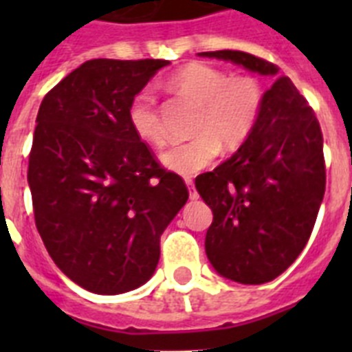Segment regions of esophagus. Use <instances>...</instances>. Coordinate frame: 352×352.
<instances>
[{
  "mask_svg": "<svg viewBox=\"0 0 352 352\" xmlns=\"http://www.w3.org/2000/svg\"><path fill=\"white\" fill-rule=\"evenodd\" d=\"M185 183H186V186H188V195H190V201H197V199H199V194H197V192H195L194 182H192V179L186 178V179H185Z\"/></svg>",
  "mask_w": 352,
  "mask_h": 352,
  "instance_id": "esophagus-1",
  "label": "esophagus"
}]
</instances>
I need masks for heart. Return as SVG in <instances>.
<instances>
[{
    "mask_svg": "<svg viewBox=\"0 0 352 352\" xmlns=\"http://www.w3.org/2000/svg\"><path fill=\"white\" fill-rule=\"evenodd\" d=\"M173 86L201 105L194 125L197 138L173 144L160 155V162L170 173L188 178L213 164L220 146L232 151L250 138L263 111L264 89L254 77H232L206 63L183 67L173 77ZM126 120L141 141L153 146L166 142V125L151 89H141L132 96Z\"/></svg>",
    "mask_w": 352,
    "mask_h": 352,
    "instance_id": "1",
    "label": "heart"
}]
</instances>
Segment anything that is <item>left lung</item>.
I'll use <instances>...</instances> for the list:
<instances>
[{"instance_id":"8db88e82","label":"left lung","mask_w":352,"mask_h":352,"mask_svg":"<svg viewBox=\"0 0 352 352\" xmlns=\"http://www.w3.org/2000/svg\"><path fill=\"white\" fill-rule=\"evenodd\" d=\"M199 56L275 77L250 138L195 178L213 211L204 247L214 272L239 284H264L296 261L312 234L326 188L321 126L276 65L241 51Z\"/></svg>"}]
</instances>
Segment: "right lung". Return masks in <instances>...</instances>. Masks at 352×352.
I'll return each instance as SVG.
<instances>
[{
    "label": "right lung",
    "mask_w": 352,
    "mask_h": 352,
    "mask_svg": "<svg viewBox=\"0 0 352 352\" xmlns=\"http://www.w3.org/2000/svg\"><path fill=\"white\" fill-rule=\"evenodd\" d=\"M167 65L89 60L40 104L28 167L36 229L56 266L89 292L146 284L188 199L126 120L132 96Z\"/></svg>",
    "instance_id": "add662e5"
}]
</instances>
